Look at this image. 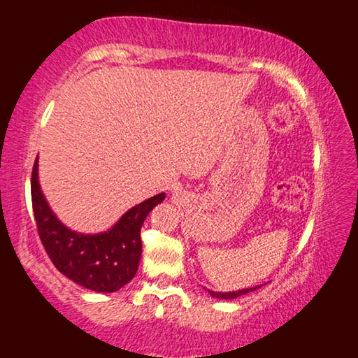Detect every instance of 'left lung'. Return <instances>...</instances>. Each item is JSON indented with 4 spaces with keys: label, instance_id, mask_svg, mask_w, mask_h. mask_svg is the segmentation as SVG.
Listing matches in <instances>:
<instances>
[{
    "label": "left lung",
    "instance_id": "1",
    "mask_svg": "<svg viewBox=\"0 0 358 358\" xmlns=\"http://www.w3.org/2000/svg\"><path fill=\"white\" fill-rule=\"evenodd\" d=\"M259 287H262V285L252 286V287H246V289L230 291V292H217V291H212V289H207V292H209V294H210L212 297H215V299H236V297H239V296L248 294V292H250V291L259 289Z\"/></svg>",
    "mask_w": 358,
    "mask_h": 358
}]
</instances>
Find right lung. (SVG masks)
<instances>
[{
    "mask_svg": "<svg viewBox=\"0 0 358 358\" xmlns=\"http://www.w3.org/2000/svg\"><path fill=\"white\" fill-rule=\"evenodd\" d=\"M165 199L159 193L128 209L109 230L78 233L64 225L48 204L38 181V159L31 172V204L40 239L64 276L96 292H114L133 280L141 259V225Z\"/></svg>",
    "mask_w": 358,
    "mask_h": 358,
    "instance_id": "obj_1",
    "label": "right lung"
}]
</instances>
